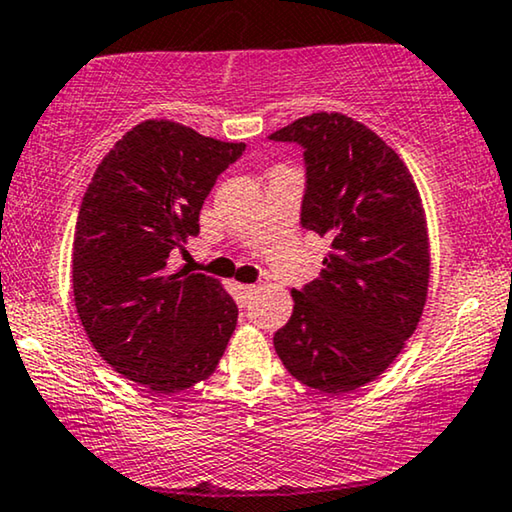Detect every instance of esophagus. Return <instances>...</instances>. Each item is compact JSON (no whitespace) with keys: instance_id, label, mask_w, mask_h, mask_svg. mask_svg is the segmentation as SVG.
I'll return each instance as SVG.
<instances>
[{"instance_id":"1","label":"esophagus","mask_w":512,"mask_h":512,"mask_svg":"<svg viewBox=\"0 0 512 512\" xmlns=\"http://www.w3.org/2000/svg\"><path fill=\"white\" fill-rule=\"evenodd\" d=\"M256 291H258L256 284H240V293H242L244 300H249L251 296H254Z\"/></svg>"}]
</instances>
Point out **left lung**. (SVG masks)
<instances>
[{"mask_svg": "<svg viewBox=\"0 0 512 512\" xmlns=\"http://www.w3.org/2000/svg\"><path fill=\"white\" fill-rule=\"evenodd\" d=\"M303 146V228L331 242L314 282L293 289L275 333L284 368L321 394L382 375L415 333L429 291L422 198L398 153L345 114L303 116L272 132Z\"/></svg>", "mask_w": 512, "mask_h": 512, "instance_id": "obj_1", "label": "left lung"}]
</instances>
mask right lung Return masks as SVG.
<instances>
[{"mask_svg":"<svg viewBox=\"0 0 512 512\" xmlns=\"http://www.w3.org/2000/svg\"><path fill=\"white\" fill-rule=\"evenodd\" d=\"M244 144L174 121L118 139L83 195L74 233V303L88 340L116 373L156 394L184 391L219 366L237 305L219 279L167 270L200 233L202 202Z\"/></svg>","mask_w":512,"mask_h":512,"instance_id":"right-lung-1","label":"right lung"}]
</instances>
